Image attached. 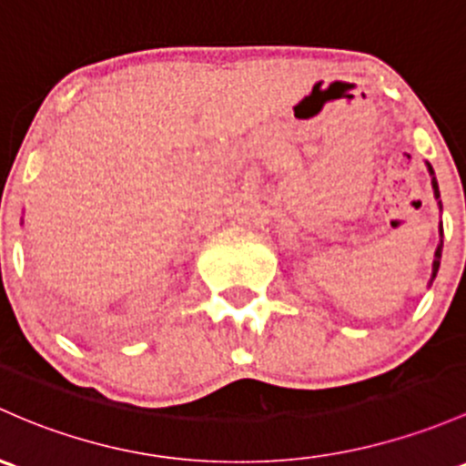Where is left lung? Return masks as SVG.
Instances as JSON below:
<instances>
[{
  "mask_svg": "<svg viewBox=\"0 0 466 466\" xmlns=\"http://www.w3.org/2000/svg\"><path fill=\"white\" fill-rule=\"evenodd\" d=\"M427 167H429V174H431V185H433V194H435V198H440V189H438V180H435V171H433V167H431L429 163H427ZM438 205H440V209H442V203H440V200H438ZM440 258H442V220H440V246H438V249H435V258H433V274H431V283H433L435 274H438Z\"/></svg>",
  "mask_w": 466,
  "mask_h": 466,
  "instance_id": "obj_1",
  "label": "left lung"
}]
</instances>
